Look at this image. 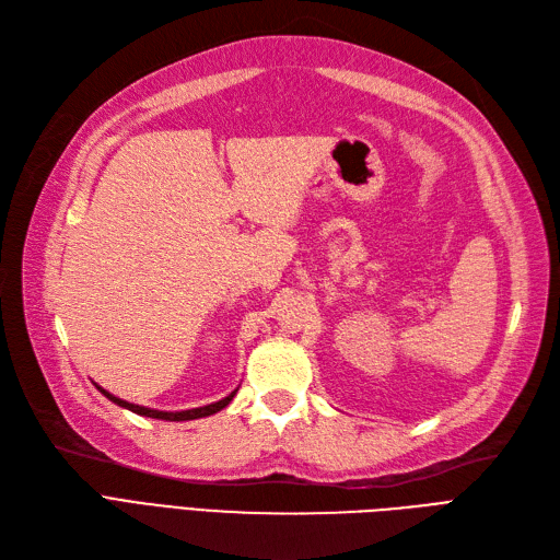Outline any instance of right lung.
Masks as SVG:
<instances>
[{
  "mask_svg": "<svg viewBox=\"0 0 560 560\" xmlns=\"http://www.w3.org/2000/svg\"><path fill=\"white\" fill-rule=\"evenodd\" d=\"M97 388H100V386H97ZM100 390H102L112 402H116V405H120V407H125V409H130V411L139 413V417H151V419H162V421H190V419L211 417V413H215V411H221L223 407H228L230 400L234 398V393H237V390H234V393L228 395V398H223V400H219V402H213V405H207V407L186 409V411H158V409H149V407H139V405H132V402H125V400L116 398V395L106 393L104 388H100Z\"/></svg>",
  "mask_w": 560,
  "mask_h": 560,
  "instance_id": "add662e5",
  "label": "right lung"
}]
</instances>
